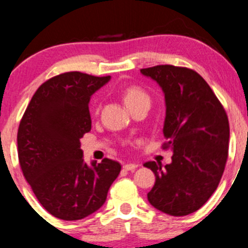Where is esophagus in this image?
Here are the masks:
<instances>
[{"label":"esophagus","mask_w":248,"mask_h":248,"mask_svg":"<svg viewBox=\"0 0 248 248\" xmlns=\"http://www.w3.org/2000/svg\"><path fill=\"white\" fill-rule=\"evenodd\" d=\"M138 166L139 164H137V163H127V164H124V168L126 169V170H134L136 168H138Z\"/></svg>","instance_id":"34e87169"}]
</instances>
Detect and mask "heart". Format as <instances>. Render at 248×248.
Returning <instances> with one entry per match:
<instances>
[{"label": "heart", "instance_id": "heart-1", "mask_svg": "<svg viewBox=\"0 0 248 248\" xmlns=\"http://www.w3.org/2000/svg\"><path fill=\"white\" fill-rule=\"evenodd\" d=\"M124 99L128 107L138 103H150L151 101L150 94L139 86L127 87L124 92Z\"/></svg>", "mask_w": 248, "mask_h": 248}]
</instances>
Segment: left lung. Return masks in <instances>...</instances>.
<instances>
[{
  "label": "left lung",
  "mask_w": 248,
  "mask_h": 248,
  "mask_svg": "<svg viewBox=\"0 0 248 248\" xmlns=\"http://www.w3.org/2000/svg\"><path fill=\"white\" fill-rule=\"evenodd\" d=\"M156 80L166 97L163 150H172L171 163L146 162L156 182L150 204L171 216L199 210L218 187L228 159L229 121L211 87L187 67L159 64L140 69Z\"/></svg>",
  "instance_id": "left-lung-1"
}]
</instances>
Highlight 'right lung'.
I'll list each match as a JSON object with an SVG mask.
<instances>
[{
    "label": "right lung",
    "instance_id": "obj_1",
    "mask_svg": "<svg viewBox=\"0 0 248 248\" xmlns=\"http://www.w3.org/2000/svg\"><path fill=\"white\" fill-rule=\"evenodd\" d=\"M109 79L81 72L50 78L34 92L20 121L22 174L42 206L63 221L97 211L121 171V164L109 158L90 168L80 149V138L91 131L90 97Z\"/></svg>",
    "mask_w": 248,
    "mask_h": 248
}]
</instances>
